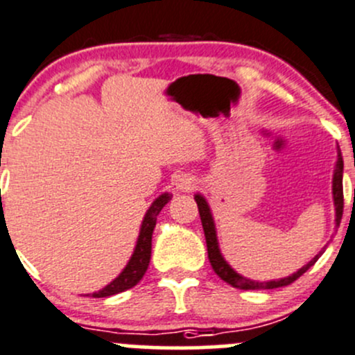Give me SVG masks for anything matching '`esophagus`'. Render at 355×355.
Listing matches in <instances>:
<instances>
[{"instance_id": "1", "label": "esophagus", "mask_w": 355, "mask_h": 355, "mask_svg": "<svg viewBox=\"0 0 355 355\" xmlns=\"http://www.w3.org/2000/svg\"><path fill=\"white\" fill-rule=\"evenodd\" d=\"M175 185H177V189H180V191H192V189L196 187V178L189 177V175H180V177L177 178V182H175Z\"/></svg>"}]
</instances>
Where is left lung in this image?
<instances>
[{
  "label": "left lung",
  "mask_w": 355,
  "mask_h": 355,
  "mask_svg": "<svg viewBox=\"0 0 355 355\" xmlns=\"http://www.w3.org/2000/svg\"><path fill=\"white\" fill-rule=\"evenodd\" d=\"M342 173H343V161H342V155H340L338 149V161H336V170H335V177H333V199H335V209H336V225H340V220H342L343 214V185H342ZM196 202H198V209H199V216H200V223H202V230H204V237H206V245H207V257H209V263L213 266L214 273L221 278L223 282H227L228 285L235 288H242V290H259V288H278V287H287V285L293 284L297 278L302 277L311 266L318 261V257L321 254H318L309 264H306L304 268H300L297 273H293L292 277L288 278H282V280L277 282H252L247 280V278L242 277V275L235 273L230 266L227 264V261L221 257L220 249H218V242H216V232H214V223H213V216L209 213V206L204 200L202 196H196ZM323 252V250H321Z\"/></svg>",
  "instance_id": "obj_1"
}]
</instances>
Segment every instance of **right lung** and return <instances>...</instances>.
<instances>
[{
    "label": "right lung",
    "mask_w": 355,
    "mask_h": 355,
    "mask_svg": "<svg viewBox=\"0 0 355 355\" xmlns=\"http://www.w3.org/2000/svg\"><path fill=\"white\" fill-rule=\"evenodd\" d=\"M171 199L170 194L159 196L153 206L149 207V211L146 213L144 221H142L141 235H139L137 247H135L134 254H132L130 261H128L127 268L118 275V278H114L113 282L99 292L92 293V297H110L114 293H120L123 290H128L141 282V278L144 277L146 270L149 266V261H151V242H153V232H155L156 220L159 211L166 206L168 200Z\"/></svg>",
    "instance_id": "1"
}]
</instances>
